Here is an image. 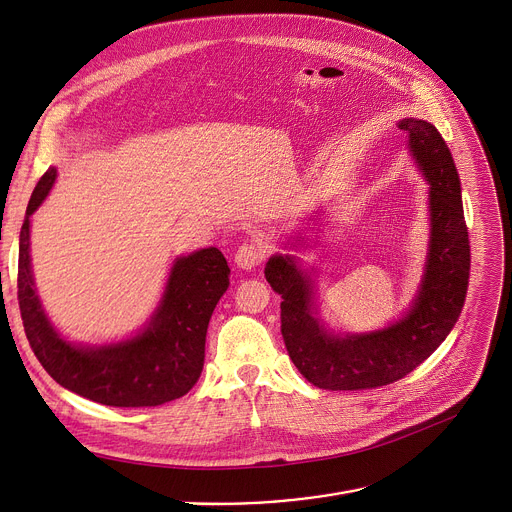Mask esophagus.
Returning <instances> with one entry per match:
<instances>
[{
  "instance_id": "obj_1",
  "label": "esophagus",
  "mask_w": 512,
  "mask_h": 512,
  "mask_svg": "<svg viewBox=\"0 0 512 512\" xmlns=\"http://www.w3.org/2000/svg\"><path fill=\"white\" fill-rule=\"evenodd\" d=\"M265 259V247L261 243H245L235 255V263L243 269H253Z\"/></svg>"
}]
</instances>
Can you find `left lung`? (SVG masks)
Wrapping results in <instances>:
<instances>
[{
  "mask_svg": "<svg viewBox=\"0 0 512 512\" xmlns=\"http://www.w3.org/2000/svg\"><path fill=\"white\" fill-rule=\"evenodd\" d=\"M398 128L431 185L425 277L404 318L376 333L335 337L314 318L312 282L298 261L275 255L265 265V280L282 296L286 349L300 374L322 390H369L404 378L445 341L466 302L470 239L451 151L431 122L404 118Z\"/></svg>",
  "mask_w": 512,
  "mask_h": 512,
  "instance_id": "left-lung-1",
  "label": "left lung"
}]
</instances>
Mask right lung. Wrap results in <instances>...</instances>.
<instances>
[{"label":"right lung","mask_w":512,"mask_h":512,"mask_svg":"<svg viewBox=\"0 0 512 512\" xmlns=\"http://www.w3.org/2000/svg\"><path fill=\"white\" fill-rule=\"evenodd\" d=\"M55 177L57 169L51 167L36 183L20 230L18 304L36 359L57 384L106 406H159L188 394L204 367L210 316L228 288L224 255L210 247L179 257L143 333L114 345L75 347L46 318L30 269V216Z\"/></svg>","instance_id":"right-lung-1"}]
</instances>
